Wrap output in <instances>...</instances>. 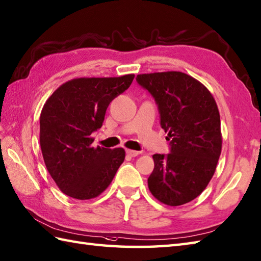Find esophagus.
I'll use <instances>...</instances> for the list:
<instances>
[{
    "label": "esophagus",
    "instance_id": "esophagus-1",
    "mask_svg": "<svg viewBox=\"0 0 261 261\" xmlns=\"http://www.w3.org/2000/svg\"><path fill=\"white\" fill-rule=\"evenodd\" d=\"M140 153H141L140 151H135V150H130V149L126 150V154L130 155V156H137V155H139Z\"/></svg>",
    "mask_w": 261,
    "mask_h": 261
}]
</instances>
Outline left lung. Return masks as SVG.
<instances>
[{"instance_id":"1","label":"left lung","mask_w":261,"mask_h":261,"mask_svg":"<svg viewBox=\"0 0 261 261\" xmlns=\"http://www.w3.org/2000/svg\"><path fill=\"white\" fill-rule=\"evenodd\" d=\"M137 81L158 105L161 128L171 147L167 155H152L149 190L172 207L190 202L210 182L221 153L217 103L201 82L179 71L138 74Z\"/></svg>"}]
</instances>
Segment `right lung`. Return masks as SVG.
Returning <instances> with one entry per match:
<instances>
[{
  "label": "right lung",
  "instance_id": "obj_1",
  "mask_svg": "<svg viewBox=\"0 0 261 261\" xmlns=\"http://www.w3.org/2000/svg\"><path fill=\"white\" fill-rule=\"evenodd\" d=\"M135 74L77 77L60 86L40 116V145L48 173L64 195L79 200L100 196L124 161L122 148L92 147L110 102L130 87Z\"/></svg>",
  "mask_w": 261,
  "mask_h": 261
}]
</instances>
